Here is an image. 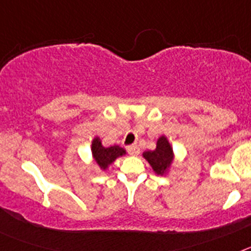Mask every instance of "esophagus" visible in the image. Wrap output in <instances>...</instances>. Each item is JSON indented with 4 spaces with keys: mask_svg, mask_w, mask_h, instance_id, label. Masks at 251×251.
Listing matches in <instances>:
<instances>
[{
    "mask_svg": "<svg viewBox=\"0 0 251 251\" xmlns=\"http://www.w3.org/2000/svg\"><path fill=\"white\" fill-rule=\"evenodd\" d=\"M127 150H128V152H129V154H132V156H138L139 154L138 146H129Z\"/></svg>",
    "mask_w": 251,
    "mask_h": 251,
    "instance_id": "obj_1",
    "label": "esophagus"
}]
</instances>
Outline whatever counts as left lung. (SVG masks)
I'll list each match as a JSON object with an SVG mask.
<instances>
[{
  "mask_svg": "<svg viewBox=\"0 0 251 251\" xmlns=\"http://www.w3.org/2000/svg\"><path fill=\"white\" fill-rule=\"evenodd\" d=\"M143 157L147 159L152 170L154 171V174L163 176L170 170L171 165L174 162L175 154L167 137L161 136L157 141L156 150L146 151V152H143Z\"/></svg>",
  "mask_w": 251,
  "mask_h": 251,
  "instance_id": "obj_1",
  "label": "left lung"
}]
</instances>
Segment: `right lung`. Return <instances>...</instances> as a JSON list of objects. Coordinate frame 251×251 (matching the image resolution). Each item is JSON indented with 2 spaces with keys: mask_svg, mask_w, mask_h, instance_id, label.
<instances>
[{
  "mask_svg": "<svg viewBox=\"0 0 251 251\" xmlns=\"http://www.w3.org/2000/svg\"><path fill=\"white\" fill-rule=\"evenodd\" d=\"M126 150L119 146H110V147H104L101 145V141L99 137H95L92 142V154L95 163L100 167V170L105 171L106 168L112 165L113 162L118 157L126 154Z\"/></svg>",
  "mask_w": 251,
  "mask_h": 251,
  "instance_id": "right-lung-1",
  "label": "right lung"
}]
</instances>
